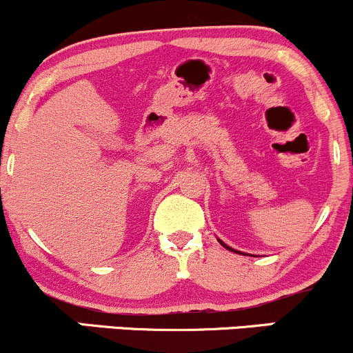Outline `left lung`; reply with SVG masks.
<instances>
[{"label":"left lung","instance_id":"obj_1","mask_svg":"<svg viewBox=\"0 0 353 353\" xmlns=\"http://www.w3.org/2000/svg\"><path fill=\"white\" fill-rule=\"evenodd\" d=\"M219 242H221V244H222V245H224V247H225V249H228V250H232V252H237V250L230 249V247H229V245H225V244H224V242H222V241H219ZM237 254H241V252H237ZM242 255H244V254H242Z\"/></svg>","mask_w":353,"mask_h":353}]
</instances>
